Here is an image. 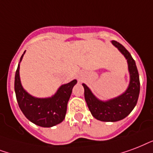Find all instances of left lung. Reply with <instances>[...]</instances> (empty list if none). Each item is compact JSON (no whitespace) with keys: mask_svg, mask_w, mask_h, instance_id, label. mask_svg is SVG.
Here are the masks:
<instances>
[{"mask_svg":"<svg viewBox=\"0 0 153 153\" xmlns=\"http://www.w3.org/2000/svg\"><path fill=\"white\" fill-rule=\"evenodd\" d=\"M112 43L125 56L128 64L130 84L126 92L115 99L103 102L97 99L89 88L83 84L85 100L92 115L96 119L107 122L118 121L127 117L137 105L140 93L139 73L135 60L121 44L116 41H112Z\"/></svg>","mask_w":153,"mask_h":153,"instance_id":"1","label":"left lung"}]
</instances>
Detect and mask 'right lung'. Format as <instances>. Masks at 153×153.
<instances>
[{
	"label": "right lung",
	"mask_w": 153,
	"mask_h": 153,
	"mask_svg": "<svg viewBox=\"0 0 153 153\" xmlns=\"http://www.w3.org/2000/svg\"><path fill=\"white\" fill-rule=\"evenodd\" d=\"M24 54L21 56V60ZM19 68L20 65L16 71L14 89L19 107L26 118L35 125L45 128L53 127L63 121L67 111V104L76 80L60 86L53 97L35 98L26 93L21 86Z\"/></svg>",
	"instance_id": "1"
}]
</instances>
